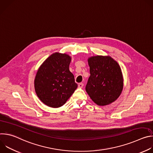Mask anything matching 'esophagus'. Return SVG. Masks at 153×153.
I'll list each match as a JSON object with an SVG mask.
<instances>
[{
	"mask_svg": "<svg viewBox=\"0 0 153 153\" xmlns=\"http://www.w3.org/2000/svg\"><path fill=\"white\" fill-rule=\"evenodd\" d=\"M83 86V83H79V85H78L79 88H82Z\"/></svg>",
	"mask_w": 153,
	"mask_h": 153,
	"instance_id": "34e87169",
	"label": "esophagus"
}]
</instances>
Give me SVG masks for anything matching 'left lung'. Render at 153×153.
<instances>
[{
	"label": "left lung",
	"mask_w": 153,
	"mask_h": 153,
	"mask_svg": "<svg viewBox=\"0 0 153 153\" xmlns=\"http://www.w3.org/2000/svg\"><path fill=\"white\" fill-rule=\"evenodd\" d=\"M90 76L85 90L93 101L105 106L115 101L123 89L120 67L110 56H97L89 58Z\"/></svg>",
	"instance_id": "left-lung-1"
}]
</instances>
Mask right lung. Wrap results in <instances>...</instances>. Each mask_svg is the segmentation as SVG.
Here are the masks:
<instances>
[{
  "label": "right lung",
  "mask_w": 153,
  "mask_h": 153,
  "mask_svg": "<svg viewBox=\"0 0 153 153\" xmlns=\"http://www.w3.org/2000/svg\"><path fill=\"white\" fill-rule=\"evenodd\" d=\"M71 57L66 54L51 55L39 68L35 80V91L46 105L58 108L64 105L77 88L69 70Z\"/></svg>",
  "instance_id": "1"
}]
</instances>
